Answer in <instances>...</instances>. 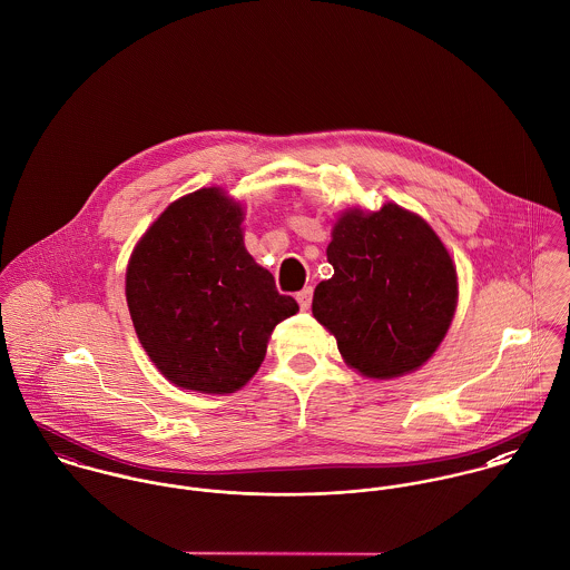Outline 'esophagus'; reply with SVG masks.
Masks as SVG:
<instances>
[{
	"mask_svg": "<svg viewBox=\"0 0 570 570\" xmlns=\"http://www.w3.org/2000/svg\"><path fill=\"white\" fill-rule=\"evenodd\" d=\"M312 296H314V289H312V287H305L303 292H298V294H296V301H298L301 309H309V305H312Z\"/></svg>",
	"mask_w": 570,
	"mask_h": 570,
	"instance_id": "esophagus-1",
	"label": "esophagus"
}]
</instances>
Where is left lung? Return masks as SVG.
Returning <instances> with one entry per match:
<instances>
[{"instance_id":"8db88e82","label":"left lung","mask_w":570,"mask_h":570,"mask_svg":"<svg viewBox=\"0 0 570 570\" xmlns=\"http://www.w3.org/2000/svg\"><path fill=\"white\" fill-rule=\"evenodd\" d=\"M333 276L314 292V318L348 366L389 380L419 368L452 323L459 285L434 230L397 204L348 210L326 247Z\"/></svg>"}]
</instances>
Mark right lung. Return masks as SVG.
Listing matches in <instances>:
<instances>
[{
    "label": "right lung",
    "mask_w": 570,
    "mask_h": 570,
    "mask_svg": "<svg viewBox=\"0 0 570 570\" xmlns=\"http://www.w3.org/2000/svg\"><path fill=\"white\" fill-rule=\"evenodd\" d=\"M242 222L239 204L202 188L164 210L127 267L136 333L164 377L186 391L242 389L274 326L298 312L247 254Z\"/></svg>",
    "instance_id": "obj_1"
}]
</instances>
